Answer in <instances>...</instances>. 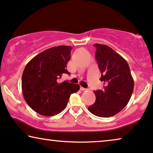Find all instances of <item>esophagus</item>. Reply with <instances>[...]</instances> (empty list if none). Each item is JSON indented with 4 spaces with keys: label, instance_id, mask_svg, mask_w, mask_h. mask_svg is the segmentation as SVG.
I'll return each instance as SVG.
<instances>
[{
    "label": "esophagus",
    "instance_id": "1",
    "mask_svg": "<svg viewBox=\"0 0 153 153\" xmlns=\"http://www.w3.org/2000/svg\"><path fill=\"white\" fill-rule=\"evenodd\" d=\"M80 89L82 90V91H87V89H86V88H84L82 87H80Z\"/></svg>",
    "mask_w": 153,
    "mask_h": 153
}]
</instances>
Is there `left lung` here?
Masks as SVG:
<instances>
[{
  "label": "left lung",
  "instance_id": "obj_1",
  "mask_svg": "<svg viewBox=\"0 0 153 153\" xmlns=\"http://www.w3.org/2000/svg\"><path fill=\"white\" fill-rule=\"evenodd\" d=\"M96 59L101 72L102 89L94 91L96 101L88 109L99 117L117 114L128 104L134 89V79L126 60L106 45L96 44Z\"/></svg>",
  "mask_w": 153,
  "mask_h": 153
}]
</instances>
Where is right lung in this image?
<instances>
[{"instance_id": "add662e5", "label": "right lung", "mask_w": 153, "mask_h": 153, "mask_svg": "<svg viewBox=\"0 0 153 153\" xmlns=\"http://www.w3.org/2000/svg\"><path fill=\"white\" fill-rule=\"evenodd\" d=\"M72 47L59 46L48 48L33 57L22 75V91L27 105L43 116H54L67 106L70 96L79 85L68 81L59 82L71 59Z\"/></svg>"}]
</instances>
